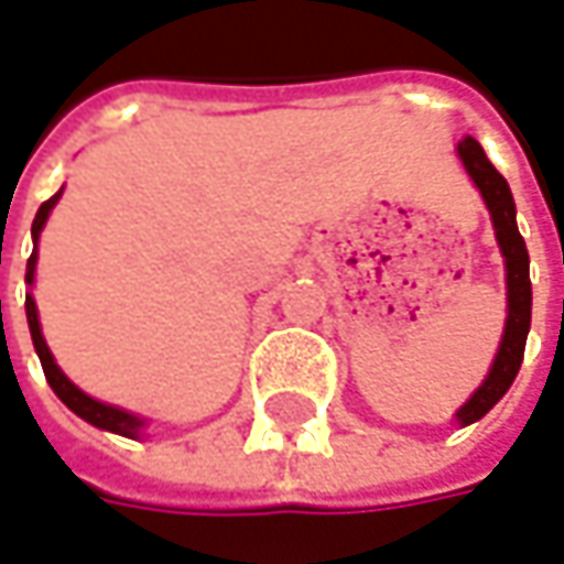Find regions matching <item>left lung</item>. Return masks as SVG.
I'll use <instances>...</instances> for the list:
<instances>
[{
    "instance_id": "left-lung-1",
    "label": "left lung",
    "mask_w": 564,
    "mask_h": 564,
    "mask_svg": "<svg viewBox=\"0 0 564 564\" xmlns=\"http://www.w3.org/2000/svg\"><path fill=\"white\" fill-rule=\"evenodd\" d=\"M458 158H462L468 177L475 180V186L485 196L494 235H497V245L503 254V268H507V326H503L497 358L487 371L485 384L478 387L468 397V403L455 413V420L462 426H468V423H478L487 410L510 390L520 365H523V348H527L530 316H533V283H530L527 241L517 229V206H513V193H510L507 180L497 174V167L487 161L485 148L471 134L458 141Z\"/></svg>"
}]
</instances>
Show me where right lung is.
I'll return each instance as SVG.
<instances>
[{
  "mask_svg": "<svg viewBox=\"0 0 564 564\" xmlns=\"http://www.w3.org/2000/svg\"><path fill=\"white\" fill-rule=\"evenodd\" d=\"M57 199H61V193H54L47 203H41V209H37V216H34V223H31V238H34V241H37V235L44 229V223H47V216H51V209H54ZM34 264H37V248H34L31 258H28L25 283H34ZM25 313L28 329H31V341H34V351H37V358H41V368H44V378H47L51 390L77 413L79 420H86L89 426L106 430V433L126 435V438H138V435H141V426H144L141 416H134L129 410H119V406H109V403H102V400H93L89 393H83V390L57 368V361H54V355H51V348H47V341H44V335H41L37 306H34V296H31V293L25 296Z\"/></svg>",
  "mask_w": 564,
  "mask_h": 564,
  "instance_id": "add662e5",
  "label": "right lung"
}]
</instances>
